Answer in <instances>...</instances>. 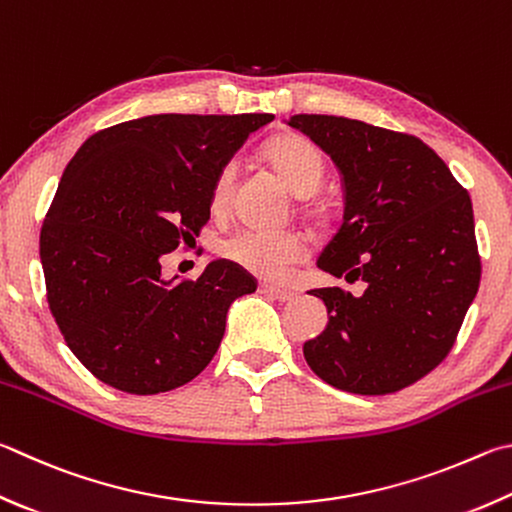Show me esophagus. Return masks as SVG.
Wrapping results in <instances>:
<instances>
[{"instance_id": "34e87169", "label": "esophagus", "mask_w": 512, "mask_h": 512, "mask_svg": "<svg viewBox=\"0 0 512 512\" xmlns=\"http://www.w3.org/2000/svg\"><path fill=\"white\" fill-rule=\"evenodd\" d=\"M259 291L271 295L273 300H277V302H291L297 297V293L288 291V288H280V286H273V284H262V286H259Z\"/></svg>"}]
</instances>
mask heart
Instances as JSON below:
<instances>
[{"label": "heart", "mask_w": 512, "mask_h": 512, "mask_svg": "<svg viewBox=\"0 0 512 512\" xmlns=\"http://www.w3.org/2000/svg\"><path fill=\"white\" fill-rule=\"evenodd\" d=\"M266 161L275 174L297 197H311L320 190L324 179V159L318 147L302 136H282L266 147ZM232 183H235V165L226 163L212 183L210 203L215 210L226 208ZM221 253L230 262L253 273L262 280L277 282L286 275L288 266L300 262L306 253V239L295 230H237L230 235Z\"/></svg>", "instance_id": "b5f03b06"}]
</instances>
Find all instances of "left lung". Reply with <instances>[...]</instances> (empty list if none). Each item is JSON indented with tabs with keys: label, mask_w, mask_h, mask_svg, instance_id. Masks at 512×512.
<instances>
[{
	"label": "left lung",
	"mask_w": 512,
	"mask_h": 512,
	"mask_svg": "<svg viewBox=\"0 0 512 512\" xmlns=\"http://www.w3.org/2000/svg\"><path fill=\"white\" fill-rule=\"evenodd\" d=\"M338 167L342 224L318 268L347 282L315 288L327 327L304 342L324 383L351 394L398 392L448 356L481 264L468 192L421 138L342 116L284 118Z\"/></svg>",
	"instance_id": "left-lung-1"
}]
</instances>
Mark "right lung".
Returning <instances> with one entry per match:
<instances>
[{
  "instance_id": "right-lung-1",
  "label": "right lung",
  "mask_w": 512,
  "mask_h": 512,
  "mask_svg": "<svg viewBox=\"0 0 512 512\" xmlns=\"http://www.w3.org/2000/svg\"><path fill=\"white\" fill-rule=\"evenodd\" d=\"M271 114H154L94 134L64 170L40 232V262L69 349L105 385L150 396L197 378L230 304L255 280L215 259L194 282L161 257L210 219L217 172Z\"/></svg>"
}]
</instances>
